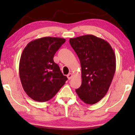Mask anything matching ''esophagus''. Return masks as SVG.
<instances>
[{"mask_svg":"<svg viewBox=\"0 0 135 135\" xmlns=\"http://www.w3.org/2000/svg\"><path fill=\"white\" fill-rule=\"evenodd\" d=\"M67 77H68V79H69V80H71V79H72V77H73V75L71 73H69V74H68Z\"/></svg>","mask_w":135,"mask_h":135,"instance_id":"esophagus-1","label":"esophagus"}]
</instances>
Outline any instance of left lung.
<instances>
[{
	"label": "left lung",
	"instance_id": "left-lung-1",
	"mask_svg": "<svg viewBox=\"0 0 135 135\" xmlns=\"http://www.w3.org/2000/svg\"><path fill=\"white\" fill-rule=\"evenodd\" d=\"M69 43L79 57L82 70V85L75 91L85 103L95 104L106 95L113 79L115 53L106 40L93 35L71 38Z\"/></svg>",
	"mask_w": 135,
	"mask_h": 135
}]
</instances>
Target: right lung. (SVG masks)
Returning a JSON list of instances; mask_svg holds the SVG:
<instances>
[{"label": "right lung", "mask_w": 135, "mask_h": 135, "mask_svg": "<svg viewBox=\"0 0 135 135\" xmlns=\"http://www.w3.org/2000/svg\"><path fill=\"white\" fill-rule=\"evenodd\" d=\"M65 42L63 38L45 37L30 42L24 49L20 77L24 90L33 100H50L68 80L53 61L55 53Z\"/></svg>", "instance_id": "1"}]
</instances>
